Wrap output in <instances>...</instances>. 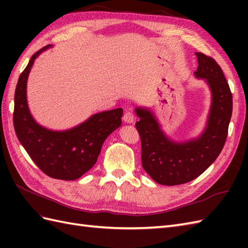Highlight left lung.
Masks as SVG:
<instances>
[{
	"label": "left lung",
	"instance_id": "1",
	"mask_svg": "<svg viewBox=\"0 0 248 248\" xmlns=\"http://www.w3.org/2000/svg\"><path fill=\"white\" fill-rule=\"evenodd\" d=\"M49 48L36 52L19 77L15 92L14 127L21 145L46 175L76 180L97 162L103 141L120 127L124 110L115 108L94 114L84 123L62 131L37 123L29 108L26 86L34 61Z\"/></svg>",
	"mask_w": 248,
	"mask_h": 248
}]
</instances>
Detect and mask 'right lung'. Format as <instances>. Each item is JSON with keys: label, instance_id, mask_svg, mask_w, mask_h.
Wrapping results in <instances>:
<instances>
[{"label": "right lung", "instance_id": "add662e5", "mask_svg": "<svg viewBox=\"0 0 248 248\" xmlns=\"http://www.w3.org/2000/svg\"><path fill=\"white\" fill-rule=\"evenodd\" d=\"M197 56L196 78L207 82L211 91V108L207 124L198 138L175 143L167 138L148 108H136L135 124L141 141V160L146 171L162 186H178L194 180L207 170L222 151L232 114V96L223 70L211 57ZM147 162V167L143 161Z\"/></svg>", "mask_w": 248, "mask_h": 248}]
</instances>
